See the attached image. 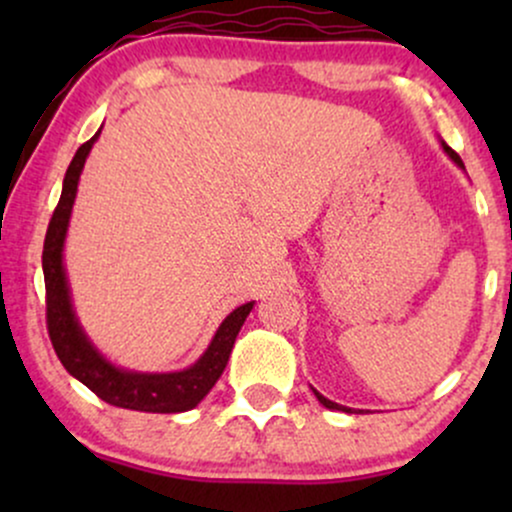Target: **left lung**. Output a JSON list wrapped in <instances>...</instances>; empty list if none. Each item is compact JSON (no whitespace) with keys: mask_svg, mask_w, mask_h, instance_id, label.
Listing matches in <instances>:
<instances>
[{"mask_svg":"<svg viewBox=\"0 0 512 512\" xmlns=\"http://www.w3.org/2000/svg\"><path fill=\"white\" fill-rule=\"evenodd\" d=\"M440 146H443V151H445V154H448V156L452 158V163H455V166H457V168H462V170H464V163H462V158H460V156H457V154H455V151H452V149H450V146L443 142V139H440ZM313 392H315V397H317V399H320V404H322V407H327V409H332V411H346V414H351V409H349V407H342V404L332 402V399H327L325 395H320V392H317V390H313Z\"/></svg>","mask_w":512,"mask_h":512,"instance_id":"obj_1","label":"left lung"}]
</instances>
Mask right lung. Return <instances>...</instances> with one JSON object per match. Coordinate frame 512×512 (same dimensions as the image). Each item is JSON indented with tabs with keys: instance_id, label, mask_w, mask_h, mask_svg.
I'll return each instance as SVG.
<instances>
[{
	"instance_id": "1",
	"label": "right lung",
	"mask_w": 512,
	"mask_h": 512,
	"mask_svg": "<svg viewBox=\"0 0 512 512\" xmlns=\"http://www.w3.org/2000/svg\"><path fill=\"white\" fill-rule=\"evenodd\" d=\"M98 137H101V129L86 144L79 146L69 163L62 182V197L50 219L48 236H45L43 274L45 293H48L45 303H48L50 342L67 373L113 407L149 411V414L190 411L209 395L211 387L221 378L240 327L250 315L255 301L240 305L231 315H226L207 351L192 366L175 370V373H139V370L120 368L96 349V344L88 339L79 317H76L67 269H64V240H67L81 170H84L86 158Z\"/></svg>"
}]
</instances>
